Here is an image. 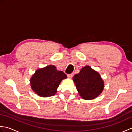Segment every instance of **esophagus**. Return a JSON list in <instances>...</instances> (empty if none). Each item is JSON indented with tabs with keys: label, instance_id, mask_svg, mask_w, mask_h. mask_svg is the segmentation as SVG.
<instances>
[{
	"label": "esophagus",
	"instance_id": "esophagus-1",
	"mask_svg": "<svg viewBox=\"0 0 132 132\" xmlns=\"http://www.w3.org/2000/svg\"><path fill=\"white\" fill-rule=\"evenodd\" d=\"M73 75H74V74H73V73L69 74H68V78H71L72 77H73Z\"/></svg>",
	"mask_w": 132,
	"mask_h": 132
}]
</instances>
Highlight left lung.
Returning a JSON list of instances; mask_svg holds the SVG:
<instances>
[{
  "mask_svg": "<svg viewBox=\"0 0 132 132\" xmlns=\"http://www.w3.org/2000/svg\"><path fill=\"white\" fill-rule=\"evenodd\" d=\"M72 79L78 91L84 99H95L104 88V82L99 73L88 66L81 69L79 73L75 74Z\"/></svg>",
  "mask_w": 132,
  "mask_h": 132,
  "instance_id": "left-lung-1",
  "label": "left lung"
}]
</instances>
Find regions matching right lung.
Segmentation results:
<instances>
[{"mask_svg":"<svg viewBox=\"0 0 132 132\" xmlns=\"http://www.w3.org/2000/svg\"><path fill=\"white\" fill-rule=\"evenodd\" d=\"M66 78L63 71H58L54 66L49 65L37 70L30 79L32 89L39 96H51L57 92L61 80Z\"/></svg>","mask_w":132,"mask_h":132,"instance_id":"right-lung-1","label":"right lung"}]
</instances>
